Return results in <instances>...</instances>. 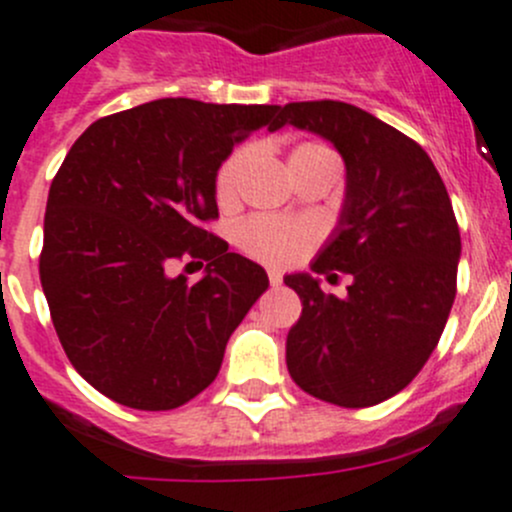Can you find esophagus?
<instances>
[{"label": "esophagus", "instance_id": "1", "mask_svg": "<svg viewBox=\"0 0 512 512\" xmlns=\"http://www.w3.org/2000/svg\"><path fill=\"white\" fill-rule=\"evenodd\" d=\"M267 277H270V285L272 287H277V285H282V275L277 270H270L267 272Z\"/></svg>", "mask_w": 512, "mask_h": 512}]
</instances>
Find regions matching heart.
Segmentation results:
<instances>
[{
    "label": "heart",
    "instance_id": "heart-1",
    "mask_svg": "<svg viewBox=\"0 0 512 512\" xmlns=\"http://www.w3.org/2000/svg\"><path fill=\"white\" fill-rule=\"evenodd\" d=\"M332 156L324 146L317 143H304V146L294 148L289 156V165L299 163V160H312ZM255 151L252 148H237L230 158L225 160L223 168L218 170L215 178V195L223 205H232L240 195L242 178L245 170L250 168ZM319 230L312 220L302 218H270V215H257V218L245 220L237 227V242L242 250L250 252L255 260L267 262L272 267H287L302 260L312 245L317 242Z\"/></svg>",
    "mask_w": 512,
    "mask_h": 512
}]
</instances>
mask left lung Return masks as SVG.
<instances>
[{"mask_svg": "<svg viewBox=\"0 0 512 512\" xmlns=\"http://www.w3.org/2000/svg\"><path fill=\"white\" fill-rule=\"evenodd\" d=\"M285 123L344 158L339 223L312 272L352 275L347 297L309 272L285 277L302 299L287 334V369L314 399L364 409L399 394L423 369L456 299L461 232L436 165L416 141L342 101L287 103Z\"/></svg>", "mask_w": 512, "mask_h": 512, "instance_id": "8db88e82", "label": "left lung"}]
</instances>
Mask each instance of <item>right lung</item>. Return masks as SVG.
Masks as SVG:
<instances>
[{
  "label": "right lung",
  "instance_id": "obj_1",
  "mask_svg": "<svg viewBox=\"0 0 512 512\" xmlns=\"http://www.w3.org/2000/svg\"><path fill=\"white\" fill-rule=\"evenodd\" d=\"M280 106L158 98L91 123L51 180L39 277L74 369L128 409L168 411L208 389L270 280L203 227L237 143L277 131ZM209 260L195 286L167 270Z\"/></svg>",
  "mask_w": 512,
  "mask_h": 512
}]
</instances>
